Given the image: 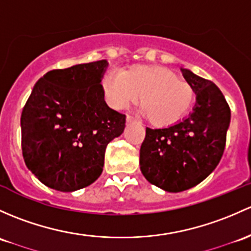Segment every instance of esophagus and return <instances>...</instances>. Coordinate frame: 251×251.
Segmentation results:
<instances>
[{
	"label": "esophagus",
	"mask_w": 251,
	"mask_h": 251,
	"mask_svg": "<svg viewBox=\"0 0 251 251\" xmlns=\"http://www.w3.org/2000/svg\"><path fill=\"white\" fill-rule=\"evenodd\" d=\"M126 121H127V123H132V121H134V119L132 117H130V115H127V117H126Z\"/></svg>",
	"instance_id": "34e87169"
}]
</instances>
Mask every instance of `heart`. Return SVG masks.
<instances>
[{"label":"heart","instance_id":"obj_1","mask_svg":"<svg viewBox=\"0 0 251 251\" xmlns=\"http://www.w3.org/2000/svg\"><path fill=\"white\" fill-rule=\"evenodd\" d=\"M105 101L117 110L139 101L142 113L156 126L180 120L195 101V90L170 68L161 65H134L120 75L107 73L102 79Z\"/></svg>","mask_w":251,"mask_h":251}]
</instances>
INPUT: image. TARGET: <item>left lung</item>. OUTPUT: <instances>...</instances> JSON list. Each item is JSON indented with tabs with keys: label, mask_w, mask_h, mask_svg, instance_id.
I'll use <instances>...</instances> for the list:
<instances>
[{
	"label": "left lung",
	"mask_w": 251,
	"mask_h": 251,
	"mask_svg": "<svg viewBox=\"0 0 251 251\" xmlns=\"http://www.w3.org/2000/svg\"><path fill=\"white\" fill-rule=\"evenodd\" d=\"M196 95L192 113L174 125L146 130L139 165L149 183L168 192H180L204 180L220 162L231 110L213 81L180 68Z\"/></svg>",
	"instance_id": "1"
}]
</instances>
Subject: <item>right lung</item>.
<instances>
[{
  "instance_id": "1",
  "label": "right lung",
  "mask_w": 251,
  "mask_h": 251,
  "mask_svg": "<svg viewBox=\"0 0 251 251\" xmlns=\"http://www.w3.org/2000/svg\"><path fill=\"white\" fill-rule=\"evenodd\" d=\"M107 60L52 70L38 79L21 113L26 166L44 185L72 192L103 171L108 143L120 136L126 117L104 101Z\"/></svg>"
}]
</instances>
